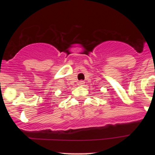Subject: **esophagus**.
Listing matches in <instances>:
<instances>
[{
	"instance_id": "esophagus-1",
	"label": "esophagus",
	"mask_w": 155,
	"mask_h": 155,
	"mask_svg": "<svg viewBox=\"0 0 155 155\" xmlns=\"http://www.w3.org/2000/svg\"><path fill=\"white\" fill-rule=\"evenodd\" d=\"M78 84H79V86H83V85L84 84V81H82V80H81V81H79V82H78Z\"/></svg>"
}]
</instances>
